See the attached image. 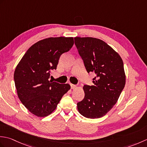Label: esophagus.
Here are the masks:
<instances>
[{
  "instance_id": "34e87169",
  "label": "esophagus",
  "mask_w": 147,
  "mask_h": 147,
  "mask_svg": "<svg viewBox=\"0 0 147 147\" xmlns=\"http://www.w3.org/2000/svg\"><path fill=\"white\" fill-rule=\"evenodd\" d=\"M71 89H75L76 88V86L73 85V84H71Z\"/></svg>"
}]
</instances>
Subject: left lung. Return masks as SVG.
I'll return each instance as SVG.
<instances>
[{
    "label": "left lung",
    "instance_id": "obj_1",
    "mask_svg": "<svg viewBox=\"0 0 147 147\" xmlns=\"http://www.w3.org/2000/svg\"><path fill=\"white\" fill-rule=\"evenodd\" d=\"M74 43L88 73H95L94 85H84L85 97L77 104L80 113L100 118L116 104L126 83L123 61L111 46L98 38L75 37Z\"/></svg>",
    "mask_w": 147,
    "mask_h": 147
}]
</instances>
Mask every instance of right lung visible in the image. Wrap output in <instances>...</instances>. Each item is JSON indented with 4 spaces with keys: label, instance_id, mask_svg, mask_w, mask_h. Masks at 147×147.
<instances>
[{
    "label": "right lung",
    "instance_id": "right-lung-1",
    "mask_svg": "<svg viewBox=\"0 0 147 147\" xmlns=\"http://www.w3.org/2000/svg\"><path fill=\"white\" fill-rule=\"evenodd\" d=\"M74 44L73 37H50L30 47L19 62L14 73L19 98L31 113L47 116L55 111L69 84L49 81L50 71L56 69L59 58Z\"/></svg>",
    "mask_w": 147,
    "mask_h": 147
}]
</instances>
